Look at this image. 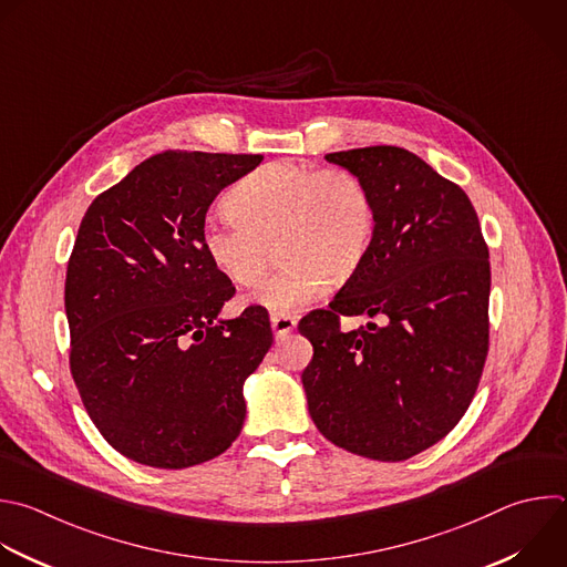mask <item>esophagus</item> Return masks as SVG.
Here are the masks:
<instances>
[{"mask_svg": "<svg viewBox=\"0 0 567 567\" xmlns=\"http://www.w3.org/2000/svg\"><path fill=\"white\" fill-rule=\"evenodd\" d=\"M271 329L276 338H285L296 329V318L289 313H271Z\"/></svg>", "mask_w": 567, "mask_h": 567, "instance_id": "esophagus-1", "label": "esophagus"}]
</instances>
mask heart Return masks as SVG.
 <instances>
[{"label": "heart", "instance_id": "obj_1", "mask_svg": "<svg viewBox=\"0 0 567 567\" xmlns=\"http://www.w3.org/2000/svg\"><path fill=\"white\" fill-rule=\"evenodd\" d=\"M229 209L205 218L203 251L227 280L256 287L269 271L276 243L282 265L254 298L271 311L309 305L329 278L353 276L375 231L369 188L347 168L265 164L234 186Z\"/></svg>", "mask_w": 567, "mask_h": 567}]
</instances>
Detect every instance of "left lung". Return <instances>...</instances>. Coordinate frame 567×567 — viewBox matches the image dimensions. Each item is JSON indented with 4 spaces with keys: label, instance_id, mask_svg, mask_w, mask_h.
<instances>
[{
    "label": "left lung",
    "instance_id": "left-lung-1",
    "mask_svg": "<svg viewBox=\"0 0 567 567\" xmlns=\"http://www.w3.org/2000/svg\"><path fill=\"white\" fill-rule=\"evenodd\" d=\"M369 188L375 231L329 309L305 316L311 421L333 445L408 461L467 412L489 342V251L461 186L399 146L327 153ZM340 315L374 322L342 332Z\"/></svg>",
    "mask_w": 567,
    "mask_h": 567
}]
</instances>
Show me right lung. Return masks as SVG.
Returning <instances> with one entry per match:
<instances>
[{
	"label": "right lung",
	"mask_w": 567,
	"mask_h": 567,
	"mask_svg": "<svg viewBox=\"0 0 567 567\" xmlns=\"http://www.w3.org/2000/svg\"><path fill=\"white\" fill-rule=\"evenodd\" d=\"M260 162L162 151L82 218L64 287L71 373L100 434L135 463L200 465L243 430V388L274 336L262 307L220 318L236 287L200 229L223 188Z\"/></svg>",
	"instance_id": "1"
}]
</instances>
